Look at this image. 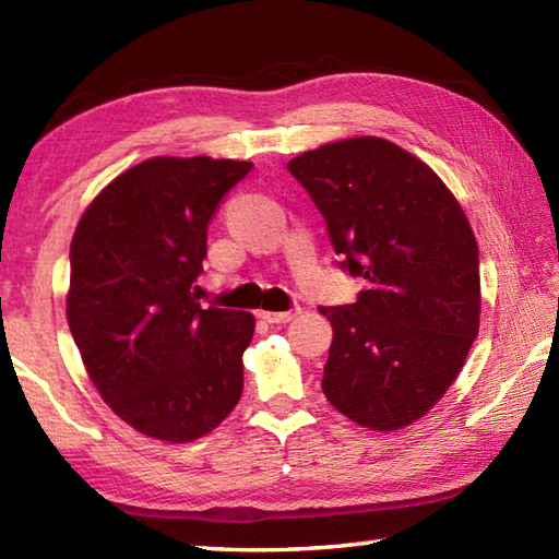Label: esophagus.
Instances as JSON below:
<instances>
[{"mask_svg": "<svg viewBox=\"0 0 559 559\" xmlns=\"http://www.w3.org/2000/svg\"><path fill=\"white\" fill-rule=\"evenodd\" d=\"M300 314V307H290L288 312H261V319L269 324H288Z\"/></svg>", "mask_w": 559, "mask_h": 559, "instance_id": "esophagus-1", "label": "esophagus"}]
</instances>
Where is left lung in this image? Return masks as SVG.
Wrapping results in <instances>:
<instances>
[{
	"instance_id": "8db88e82",
	"label": "left lung",
	"mask_w": 559,
	"mask_h": 559,
	"mask_svg": "<svg viewBox=\"0 0 559 559\" xmlns=\"http://www.w3.org/2000/svg\"><path fill=\"white\" fill-rule=\"evenodd\" d=\"M326 221L341 269L370 286L322 307L334 326L322 389L370 430L423 418L454 384L480 326L476 235L456 197L379 136L334 141L288 163Z\"/></svg>"
}]
</instances>
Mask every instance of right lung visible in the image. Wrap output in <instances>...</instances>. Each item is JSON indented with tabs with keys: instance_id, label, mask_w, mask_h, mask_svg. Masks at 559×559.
I'll use <instances>...</instances> for the list:
<instances>
[{
	"instance_id": "obj_1",
	"label": "right lung",
	"mask_w": 559,
	"mask_h": 559,
	"mask_svg": "<svg viewBox=\"0 0 559 559\" xmlns=\"http://www.w3.org/2000/svg\"><path fill=\"white\" fill-rule=\"evenodd\" d=\"M247 160L158 156L83 211L69 249L67 322L91 382L141 435L192 442L242 396L249 312L201 307L194 281L221 199Z\"/></svg>"
}]
</instances>
